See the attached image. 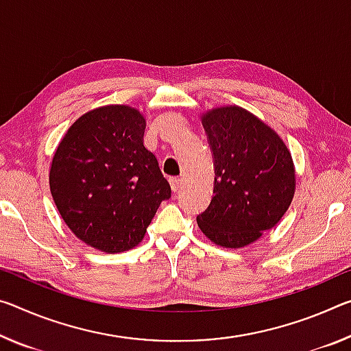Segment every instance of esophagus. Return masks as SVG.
I'll list each match as a JSON object with an SVG mask.
<instances>
[{
	"label": "esophagus",
	"instance_id": "esophagus-1",
	"mask_svg": "<svg viewBox=\"0 0 351 351\" xmlns=\"http://www.w3.org/2000/svg\"><path fill=\"white\" fill-rule=\"evenodd\" d=\"M170 187H171V191L173 192H178L181 189V186H182V181L180 180V178H170Z\"/></svg>",
	"mask_w": 351,
	"mask_h": 351
}]
</instances>
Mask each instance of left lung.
Instances as JSON below:
<instances>
[{
	"label": "left lung",
	"mask_w": 351,
	"mask_h": 351,
	"mask_svg": "<svg viewBox=\"0 0 351 351\" xmlns=\"http://www.w3.org/2000/svg\"><path fill=\"white\" fill-rule=\"evenodd\" d=\"M214 159V195L197 215L203 234L225 248L258 241L285 215L295 193V169L282 138L239 106L202 117Z\"/></svg>",
	"instance_id": "left-lung-1"
}]
</instances>
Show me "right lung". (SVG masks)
Here are the masks:
<instances>
[{"instance_id":"right-lung-1","label":"right lung","mask_w":351,"mask_h":351,"mask_svg":"<svg viewBox=\"0 0 351 351\" xmlns=\"http://www.w3.org/2000/svg\"><path fill=\"white\" fill-rule=\"evenodd\" d=\"M137 109L110 104L80 117L53 156L49 189L73 234L104 253L138 245L159 204L171 197L156 156L143 145Z\"/></svg>"}]
</instances>
